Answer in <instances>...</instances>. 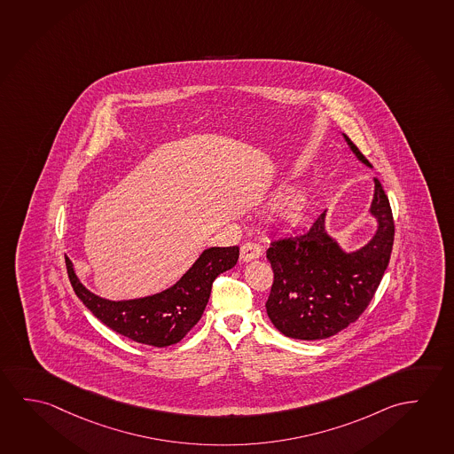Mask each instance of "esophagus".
Listing matches in <instances>:
<instances>
[{"label": "esophagus", "instance_id": "esophagus-1", "mask_svg": "<svg viewBox=\"0 0 454 454\" xmlns=\"http://www.w3.org/2000/svg\"><path fill=\"white\" fill-rule=\"evenodd\" d=\"M262 257V247L255 243H246L241 246V251H239V259L241 262H251V260H257Z\"/></svg>", "mask_w": 454, "mask_h": 454}]
</instances>
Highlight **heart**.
<instances>
[{
	"instance_id": "obj_1",
	"label": "heart",
	"mask_w": 454,
	"mask_h": 454,
	"mask_svg": "<svg viewBox=\"0 0 454 454\" xmlns=\"http://www.w3.org/2000/svg\"><path fill=\"white\" fill-rule=\"evenodd\" d=\"M288 195L287 189H278V191H274L273 194H271V200L274 202H279L282 199H286ZM306 213H308V200H306V197H302V195H295V197H292L287 203H286V207L282 208L281 211V221L286 227L288 229H298L302 223H304V219H306Z\"/></svg>"
}]
</instances>
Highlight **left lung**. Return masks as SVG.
<instances>
[{
    "mask_svg": "<svg viewBox=\"0 0 454 454\" xmlns=\"http://www.w3.org/2000/svg\"><path fill=\"white\" fill-rule=\"evenodd\" d=\"M350 152L372 168L352 140L342 134ZM369 215L374 235L355 251H346L326 231V211L304 235L274 243L267 259L274 273L267 314L287 338L326 339L342 332L364 312L388 267L395 223L388 197L374 180Z\"/></svg>",
    "mask_w": 454,
    "mask_h": 454,
    "instance_id": "obj_1",
    "label": "left lung"
}]
</instances>
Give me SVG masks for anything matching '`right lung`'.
Returning a JSON list of instances; mask_svg holds the SVG:
<instances>
[{"instance_id":"1","label":"right lung","mask_w":454,"mask_h":454,"mask_svg":"<svg viewBox=\"0 0 454 454\" xmlns=\"http://www.w3.org/2000/svg\"><path fill=\"white\" fill-rule=\"evenodd\" d=\"M238 257V246L208 247L172 287L154 295L118 301L88 290L80 282L67 255L66 267L75 295L102 324L140 344L167 347L180 342L200 320L213 281L219 274L235 267Z\"/></svg>"}]
</instances>
